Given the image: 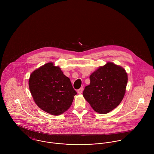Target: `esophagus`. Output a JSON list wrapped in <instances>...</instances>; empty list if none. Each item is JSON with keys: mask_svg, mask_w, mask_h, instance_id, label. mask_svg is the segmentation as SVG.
I'll return each mask as SVG.
<instances>
[{"mask_svg": "<svg viewBox=\"0 0 154 154\" xmlns=\"http://www.w3.org/2000/svg\"><path fill=\"white\" fill-rule=\"evenodd\" d=\"M83 89H84V88H79V89H78V91H77V92H78V94H81V93H82V92H83Z\"/></svg>", "mask_w": 154, "mask_h": 154, "instance_id": "1", "label": "esophagus"}]
</instances>
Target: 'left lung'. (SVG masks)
Masks as SVG:
<instances>
[{"label": "left lung", "instance_id": "1", "mask_svg": "<svg viewBox=\"0 0 154 154\" xmlns=\"http://www.w3.org/2000/svg\"><path fill=\"white\" fill-rule=\"evenodd\" d=\"M89 78L90 84L85 87L83 95L94 110L106 114L119 105L128 83V74L123 67L108 62Z\"/></svg>", "mask_w": 154, "mask_h": 154}]
</instances>
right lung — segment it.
I'll list each match as a JSON object with an SVG mask.
<instances>
[{
	"instance_id": "add662e5",
	"label": "right lung",
	"mask_w": 154,
	"mask_h": 154,
	"mask_svg": "<svg viewBox=\"0 0 154 154\" xmlns=\"http://www.w3.org/2000/svg\"><path fill=\"white\" fill-rule=\"evenodd\" d=\"M29 88L36 104L52 115H60L71 106L77 92L60 68L48 63L30 75Z\"/></svg>"
}]
</instances>
